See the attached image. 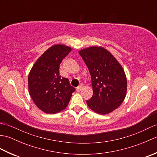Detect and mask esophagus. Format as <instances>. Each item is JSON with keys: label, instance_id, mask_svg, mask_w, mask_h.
Segmentation results:
<instances>
[{"label": "esophagus", "instance_id": "esophagus-1", "mask_svg": "<svg viewBox=\"0 0 157 157\" xmlns=\"http://www.w3.org/2000/svg\"><path fill=\"white\" fill-rule=\"evenodd\" d=\"M82 88H83V86L81 84V85H79L78 87L76 88V90H77V92H79V91L82 90Z\"/></svg>", "mask_w": 157, "mask_h": 157}]
</instances>
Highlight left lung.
Wrapping results in <instances>:
<instances>
[{
  "label": "left lung",
  "instance_id": "1",
  "mask_svg": "<svg viewBox=\"0 0 157 157\" xmlns=\"http://www.w3.org/2000/svg\"><path fill=\"white\" fill-rule=\"evenodd\" d=\"M91 75L93 95L86 101L89 108L101 115L117 109L124 101L127 78L115 56L102 46H91L79 51Z\"/></svg>",
  "mask_w": 157,
  "mask_h": 157
}]
</instances>
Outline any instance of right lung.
<instances>
[{
    "mask_svg": "<svg viewBox=\"0 0 157 157\" xmlns=\"http://www.w3.org/2000/svg\"><path fill=\"white\" fill-rule=\"evenodd\" d=\"M63 44L52 46L40 56L28 75V90L33 101L42 111L55 114L67 106L75 88L59 74V65L71 52Z\"/></svg>",
    "mask_w": 157,
    "mask_h": 157,
    "instance_id": "right-lung-1",
    "label": "right lung"
}]
</instances>
